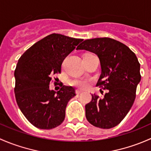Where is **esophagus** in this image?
I'll return each instance as SVG.
<instances>
[{"instance_id":"esophagus-1","label":"esophagus","mask_w":151,"mask_h":151,"mask_svg":"<svg viewBox=\"0 0 151 151\" xmlns=\"http://www.w3.org/2000/svg\"><path fill=\"white\" fill-rule=\"evenodd\" d=\"M75 93H76V94H77V95H79V94L81 93L82 91H80V90H76Z\"/></svg>"}]
</instances>
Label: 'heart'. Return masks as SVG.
Instances as JSON below:
<instances>
[{"instance_id": "heart-1", "label": "heart", "mask_w": 151, "mask_h": 151, "mask_svg": "<svg viewBox=\"0 0 151 151\" xmlns=\"http://www.w3.org/2000/svg\"><path fill=\"white\" fill-rule=\"evenodd\" d=\"M71 84L74 86L83 89V88H86L88 86V80H84V79H77V80H73L71 82Z\"/></svg>"}]
</instances>
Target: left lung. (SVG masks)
I'll use <instances>...</instances> for the list:
<instances>
[{
	"instance_id": "8db88e82",
	"label": "left lung",
	"mask_w": 151,
	"mask_h": 151,
	"mask_svg": "<svg viewBox=\"0 0 151 151\" xmlns=\"http://www.w3.org/2000/svg\"><path fill=\"white\" fill-rule=\"evenodd\" d=\"M96 55L101 74L97 86L108 90L104 98L92 94L85 105V116L91 124L111 129L119 124L132 108L141 80L140 64L126 45L110 38L87 39L77 47Z\"/></svg>"
}]
</instances>
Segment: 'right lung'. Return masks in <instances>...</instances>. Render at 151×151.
Returning <instances> with one entry per match:
<instances>
[{"mask_svg": "<svg viewBox=\"0 0 151 151\" xmlns=\"http://www.w3.org/2000/svg\"><path fill=\"white\" fill-rule=\"evenodd\" d=\"M83 41L52 33L19 58L14 71L16 101L25 118L38 129H53L64 121L67 104L75 96V91L62 84L56 92L50 89V83L52 76L61 71L65 58Z\"/></svg>", "mask_w": 151, "mask_h": 151, "instance_id": "obj_1", "label": "right lung"}]
</instances>
